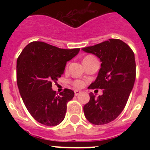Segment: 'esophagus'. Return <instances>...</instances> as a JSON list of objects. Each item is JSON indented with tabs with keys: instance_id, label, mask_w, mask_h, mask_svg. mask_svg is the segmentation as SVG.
<instances>
[{
	"instance_id": "esophagus-1",
	"label": "esophagus",
	"mask_w": 150,
	"mask_h": 150,
	"mask_svg": "<svg viewBox=\"0 0 150 150\" xmlns=\"http://www.w3.org/2000/svg\"><path fill=\"white\" fill-rule=\"evenodd\" d=\"M81 93V91L80 90H75V96H78V95H79V94Z\"/></svg>"
}]
</instances>
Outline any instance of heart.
<instances>
[{
  "instance_id": "b5f03b06",
  "label": "heart",
  "mask_w": 150,
  "mask_h": 150,
  "mask_svg": "<svg viewBox=\"0 0 150 150\" xmlns=\"http://www.w3.org/2000/svg\"><path fill=\"white\" fill-rule=\"evenodd\" d=\"M92 57H94L91 56V55L86 56L84 57V59H83V61H85V60H87V59H90V58H92ZM73 85H74L75 87L81 88V87H82L83 86H84V82H83V81H82V80H75V82H73Z\"/></svg>"
}]
</instances>
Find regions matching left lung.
I'll list each match as a JSON object with an SVG mask.
<instances>
[{"mask_svg": "<svg viewBox=\"0 0 150 150\" xmlns=\"http://www.w3.org/2000/svg\"><path fill=\"white\" fill-rule=\"evenodd\" d=\"M99 57L101 68L96 79L89 88L103 89V95L90 100L83 107L85 117L90 123L106 125L116 119L125 107L136 75L135 54L130 47L118 39L82 49Z\"/></svg>", "mask_w": 150, "mask_h": 150, "instance_id": "obj_1", "label": "left lung"}]
</instances>
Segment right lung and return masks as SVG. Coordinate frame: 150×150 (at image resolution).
I'll list each match as a JSON object with an SVG mask.
<instances>
[{"label": "right lung", "instance_id": "1", "mask_svg": "<svg viewBox=\"0 0 150 150\" xmlns=\"http://www.w3.org/2000/svg\"><path fill=\"white\" fill-rule=\"evenodd\" d=\"M79 48L61 49L40 41L29 43L17 60V84L28 111L36 121L47 126L62 122L67 103L75 93L64 89L59 95L52 89L64 73L67 61L76 56Z\"/></svg>", "mask_w": 150, "mask_h": 150}]
</instances>
